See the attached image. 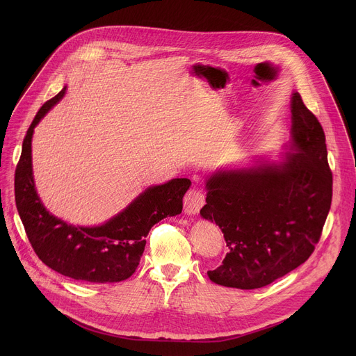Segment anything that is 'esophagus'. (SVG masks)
Instances as JSON below:
<instances>
[{"instance_id":"34e87169","label":"esophagus","mask_w":356,"mask_h":356,"mask_svg":"<svg viewBox=\"0 0 356 356\" xmlns=\"http://www.w3.org/2000/svg\"><path fill=\"white\" fill-rule=\"evenodd\" d=\"M183 204L184 211L187 214H197L201 210V207L206 204V197L198 187H191L184 195Z\"/></svg>"}]
</instances>
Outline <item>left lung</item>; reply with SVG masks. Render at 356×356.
Wrapping results in <instances>:
<instances>
[{"instance_id": "1", "label": "left lung", "mask_w": 356, "mask_h": 356, "mask_svg": "<svg viewBox=\"0 0 356 356\" xmlns=\"http://www.w3.org/2000/svg\"><path fill=\"white\" fill-rule=\"evenodd\" d=\"M284 161L213 175L202 218L221 228L228 253L211 282L242 290L273 283L306 262L320 241L332 200L325 135L291 97V140Z\"/></svg>"}]
</instances>
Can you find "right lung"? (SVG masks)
I'll list each match as a JSON object with an SVG mask.
<instances>
[{
	"instance_id": "1",
	"label": "right lung",
	"mask_w": 356,
	"mask_h": 356,
	"mask_svg": "<svg viewBox=\"0 0 356 356\" xmlns=\"http://www.w3.org/2000/svg\"><path fill=\"white\" fill-rule=\"evenodd\" d=\"M66 87L40 107L33 118L15 170V202L38 258L55 272L74 280L114 283L134 275L150 228L183 210L191 181L173 179L139 194L118 216L99 227H74L54 217L40 202L32 176L33 128L65 95Z\"/></svg>"
}]
</instances>
